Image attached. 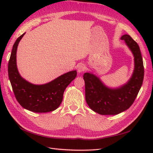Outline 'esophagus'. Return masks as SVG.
<instances>
[{"label": "esophagus", "instance_id": "obj_1", "mask_svg": "<svg viewBox=\"0 0 153 153\" xmlns=\"http://www.w3.org/2000/svg\"><path fill=\"white\" fill-rule=\"evenodd\" d=\"M85 69V66L84 64H78L77 66V71L79 73L84 72Z\"/></svg>", "mask_w": 153, "mask_h": 153}]
</instances>
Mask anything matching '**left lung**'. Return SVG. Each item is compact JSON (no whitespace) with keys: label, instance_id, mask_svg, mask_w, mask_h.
<instances>
[{"label":"left lung","instance_id":"left-lung-1","mask_svg":"<svg viewBox=\"0 0 153 153\" xmlns=\"http://www.w3.org/2000/svg\"><path fill=\"white\" fill-rule=\"evenodd\" d=\"M121 39L124 41L134 57L133 71L126 83L110 87L92 73L84 75L86 102L92 110L101 115H117L128 110L142 85L144 69L140 48L129 35L122 36Z\"/></svg>","mask_w":153,"mask_h":153}]
</instances>
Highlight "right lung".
Segmentation results:
<instances>
[{
    "label": "right lung",
    "mask_w": 153,
    "mask_h": 153,
    "mask_svg": "<svg viewBox=\"0 0 153 153\" xmlns=\"http://www.w3.org/2000/svg\"><path fill=\"white\" fill-rule=\"evenodd\" d=\"M25 34L18 38L13 45L8 64V75L20 105L26 110L37 113H45L56 110L61 105L66 88L75 79L76 70L69 71L44 84H34L23 78L16 64L18 44Z\"/></svg>",
    "instance_id": "add662e5"
}]
</instances>
